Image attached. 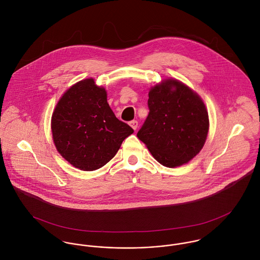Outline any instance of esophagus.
Wrapping results in <instances>:
<instances>
[{
    "mask_svg": "<svg viewBox=\"0 0 260 260\" xmlns=\"http://www.w3.org/2000/svg\"><path fill=\"white\" fill-rule=\"evenodd\" d=\"M129 125H130L134 130H136L137 127H138V122H137L136 120H132V121L129 122Z\"/></svg>",
    "mask_w": 260,
    "mask_h": 260,
    "instance_id": "obj_1",
    "label": "esophagus"
}]
</instances>
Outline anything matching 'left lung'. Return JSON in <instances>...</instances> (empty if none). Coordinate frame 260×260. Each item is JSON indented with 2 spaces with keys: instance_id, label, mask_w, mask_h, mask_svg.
<instances>
[{
  "instance_id": "left-lung-1",
  "label": "left lung",
  "mask_w": 260,
  "mask_h": 260,
  "mask_svg": "<svg viewBox=\"0 0 260 260\" xmlns=\"http://www.w3.org/2000/svg\"><path fill=\"white\" fill-rule=\"evenodd\" d=\"M148 108L137 137L160 164L181 166L200 152L209 119L198 94L176 79H166L150 89Z\"/></svg>"
}]
</instances>
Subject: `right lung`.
Instances as JSON below:
<instances>
[{
	"label": "right lung",
	"mask_w": 260,
	"mask_h": 260,
	"mask_svg": "<svg viewBox=\"0 0 260 260\" xmlns=\"http://www.w3.org/2000/svg\"><path fill=\"white\" fill-rule=\"evenodd\" d=\"M51 128L58 152L83 171L103 167L134 132L116 118L106 90L93 78L76 83L64 93L53 112Z\"/></svg>",
	"instance_id": "obj_1"
}]
</instances>
